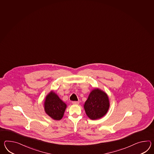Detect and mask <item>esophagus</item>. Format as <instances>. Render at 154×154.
Segmentation results:
<instances>
[{
  "label": "esophagus",
  "mask_w": 154,
  "mask_h": 154,
  "mask_svg": "<svg viewBox=\"0 0 154 154\" xmlns=\"http://www.w3.org/2000/svg\"><path fill=\"white\" fill-rule=\"evenodd\" d=\"M72 104H75V105H77V104H79V102L74 101V102H72Z\"/></svg>",
  "instance_id": "34e87169"
}]
</instances>
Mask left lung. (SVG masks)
Returning a JSON list of instances; mask_svg holds the SVG:
<instances>
[{
    "label": "left lung",
    "instance_id": "obj_1",
    "mask_svg": "<svg viewBox=\"0 0 154 154\" xmlns=\"http://www.w3.org/2000/svg\"><path fill=\"white\" fill-rule=\"evenodd\" d=\"M109 100L106 93L95 88L90 93L84 104L87 116L91 119L101 118L106 114L109 108Z\"/></svg>",
    "mask_w": 154,
    "mask_h": 154
}]
</instances>
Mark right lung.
<instances>
[{
    "mask_svg": "<svg viewBox=\"0 0 154 154\" xmlns=\"http://www.w3.org/2000/svg\"><path fill=\"white\" fill-rule=\"evenodd\" d=\"M66 107V104L54 91H51L46 97L45 111L52 119L56 120L61 119Z\"/></svg>",
    "mask_w": 154,
    "mask_h": 154,
    "instance_id": "add662e5",
    "label": "right lung"
}]
</instances>
